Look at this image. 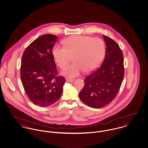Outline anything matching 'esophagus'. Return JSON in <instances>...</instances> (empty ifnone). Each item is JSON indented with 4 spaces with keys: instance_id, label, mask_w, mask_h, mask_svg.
Returning <instances> with one entry per match:
<instances>
[{
    "instance_id": "esophagus-1",
    "label": "esophagus",
    "mask_w": 148,
    "mask_h": 148,
    "mask_svg": "<svg viewBox=\"0 0 148 148\" xmlns=\"http://www.w3.org/2000/svg\"><path fill=\"white\" fill-rule=\"evenodd\" d=\"M66 81H67V82H73L75 79H71V78H66Z\"/></svg>"
}]
</instances>
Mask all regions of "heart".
<instances>
[{
  "mask_svg": "<svg viewBox=\"0 0 148 148\" xmlns=\"http://www.w3.org/2000/svg\"><path fill=\"white\" fill-rule=\"evenodd\" d=\"M64 47L55 46L52 56L57 64L64 68L72 60L75 62L68 66L61 72L69 77L78 76L84 71L90 73L95 70L103 61L106 47L104 42L90 36H73L64 40Z\"/></svg>",
  "mask_w": 148,
  "mask_h": 148,
  "instance_id": "obj_1",
  "label": "heart"
}]
</instances>
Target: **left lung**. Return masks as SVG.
I'll return each instance as SVG.
<instances>
[{
  "label": "left lung",
  "mask_w": 148,
  "mask_h": 148,
  "mask_svg": "<svg viewBox=\"0 0 148 148\" xmlns=\"http://www.w3.org/2000/svg\"><path fill=\"white\" fill-rule=\"evenodd\" d=\"M106 49L105 59L100 67L87 76L85 85L79 93L81 100L93 108H101L116 97L124 75V57L115 41L103 35Z\"/></svg>",
  "instance_id": "1"
}]
</instances>
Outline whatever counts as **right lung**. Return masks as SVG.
Here are the masks:
<instances>
[{
    "label": "right lung",
    "mask_w": 148,
    "mask_h": 148,
    "mask_svg": "<svg viewBox=\"0 0 148 148\" xmlns=\"http://www.w3.org/2000/svg\"><path fill=\"white\" fill-rule=\"evenodd\" d=\"M57 37L46 34L35 39L25 49L21 60V77L24 89L36 105L47 107L58 101L65 78L57 76L52 48Z\"/></svg>",
    "instance_id": "obj_1"
}]
</instances>
